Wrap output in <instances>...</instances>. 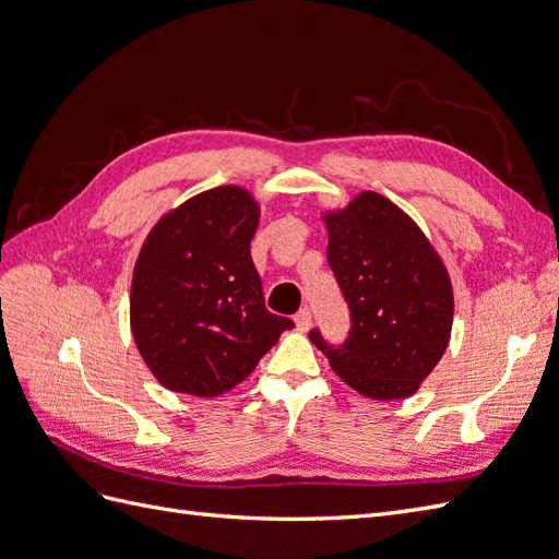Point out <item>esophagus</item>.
<instances>
[{
	"label": "esophagus",
	"mask_w": 559,
	"mask_h": 559,
	"mask_svg": "<svg viewBox=\"0 0 559 559\" xmlns=\"http://www.w3.org/2000/svg\"><path fill=\"white\" fill-rule=\"evenodd\" d=\"M294 321H296L298 331H308L310 324H312V312H310V308H302V310L294 317Z\"/></svg>",
	"instance_id": "1"
}]
</instances>
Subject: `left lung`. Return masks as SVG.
<instances>
[{"label": "left lung", "instance_id": "obj_1", "mask_svg": "<svg viewBox=\"0 0 559 559\" xmlns=\"http://www.w3.org/2000/svg\"><path fill=\"white\" fill-rule=\"evenodd\" d=\"M326 259L349 308L343 345L310 341L359 394L378 401L417 392L441 361L452 329V284L438 253L392 200L366 191L324 216Z\"/></svg>", "mask_w": 559, "mask_h": 559}]
</instances>
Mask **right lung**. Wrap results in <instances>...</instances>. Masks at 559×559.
I'll use <instances>...</instances> for the list:
<instances>
[{"mask_svg": "<svg viewBox=\"0 0 559 559\" xmlns=\"http://www.w3.org/2000/svg\"><path fill=\"white\" fill-rule=\"evenodd\" d=\"M259 216L251 193L218 186L148 233L132 273L130 326L151 373L173 392H228L294 329L265 310L249 251Z\"/></svg>", "mask_w": 559, "mask_h": 559, "instance_id": "1", "label": "right lung"}]
</instances>
